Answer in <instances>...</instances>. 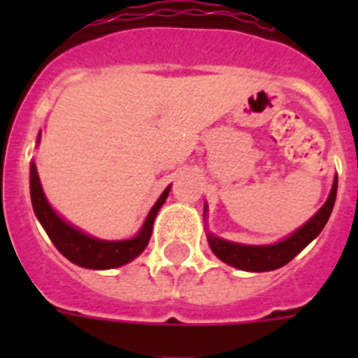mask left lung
<instances>
[{"label":"left lung","instance_id":"8db88e82","mask_svg":"<svg viewBox=\"0 0 358 358\" xmlns=\"http://www.w3.org/2000/svg\"><path fill=\"white\" fill-rule=\"evenodd\" d=\"M336 189H338V176H334L333 187L329 193L327 201L303 227L294 230L288 238L280 239L277 243L269 245H245L229 241V239L219 238L206 230V238L210 249L213 255L217 256L219 260L229 264L232 267H238L241 271L250 273H262V271H273L278 267L286 266L289 260H294L295 256L299 255L301 250L305 249L306 245L310 243L312 239H316L323 227L327 224L331 212L334 208L336 201ZM208 204H204V217H206Z\"/></svg>","mask_w":358,"mask_h":358}]
</instances>
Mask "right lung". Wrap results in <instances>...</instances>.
<instances>
[{
    "label": "right lung",
    "instance_id": "obj_1",
    "mask_svg": "<svg viewBox=\"0 0 358 358\" xmlns=\"http://www.w3.org/2000/svg\"><path fill=\"white\" fill-rule=\"evenodd\" d=\"M38 141H41V134L36 137V145H38ZM29 191L33 212H35L38 223L42 224V229L46 230L48 238L52 239V243L57 247V250L64 258H69L72 264L87 267V269H113V267H120L135 260L146 249V245L150 241L154 219H156L159 208L163 206V202L167 201L171 185L165 187L156 204L152 206L139 232L134 238L115 239V241L94 238V236L87 234L74 224H70L69 221H64L53 210L46 195H44L35 162H31L29 167Z\"/></svg>",
    "mask_w": 358,
    "mask_h": 358
}]
</instances>
